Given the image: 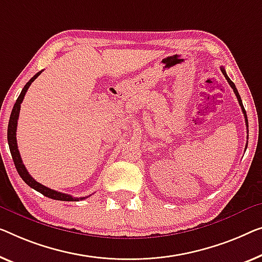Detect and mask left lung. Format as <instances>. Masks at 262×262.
Segmentation results:
<instances>
[{
	"label": "left lung",
	"mask_w": 262,
	"mask_h": 262,
	"mask_svg": "<svg viewBox=\"0 0 262 262\" xmlns=\"http://www.w3.org/2000/svg\"><path fill=\"white\" fill-rule=\"evenodd\" d=\"M220 69H221L222 74H224V76L226 77V80H227V82H228V83H229V85H231V87H232V89H233V91H234V93H235V96L237 97V101H239V104H240V107H241V109H243V113H244V116H245V122H246V126L248 127V120H247V115H246V111H245V108H244L243 101H241V97H240V95H239V93H237V89H236V87H235V84H234L233 82H232V80L229 79V77H228V75H227V73H226L225 68H224V67H220ZM246 147H247V144H246Z\"/></svg>",
	"instance_id": "obj_1"
}]
</instances>
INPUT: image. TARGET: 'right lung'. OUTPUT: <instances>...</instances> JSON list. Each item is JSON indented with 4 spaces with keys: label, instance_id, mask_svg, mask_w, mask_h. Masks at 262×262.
Segmentation results:
<instances>
[{
    "label": "right lung",
    "instance_id": "add662e5",
    "mask_svg": "<svg viewBox=\"0 0 262 262\" xmlns=\"http://www.w3.org/2000/svg\"><path fill=\"white\" fill-rule=\"evenodd\" d=\"M41 72H38L37 74H35V75L31 77V79L27 82L25 87H23L21 94H19V96L17 97L16 102L14 104V108L13 111H11V114H10V119H9V124H8V143H9V149H10V153L11 156H13V160H14V163H15V167H16L17 169V173L19 177L22 178V180L25 181L27 185L31 188L37 190L38 193L43 194L47 198H50V199H54V200H60V201H79V200H83V199H87L88 196H82V198H73L72 195H68V194H64V193H61V192H56V190L54 189H50L48 187H46L43 185H41V183H38L35 179L31 178V175L28 173V170L23 165L22 162V159H21V155H19V151L17 149V142H16V127H17V120H18V115H19V109H21V103L23 99H25V95L27 91H28L29 85L33 83V82L36 80V77L40 75Z\"/></svg>",
    "mask_w": 262,
    "mask_h": 262
}]
</instances>
